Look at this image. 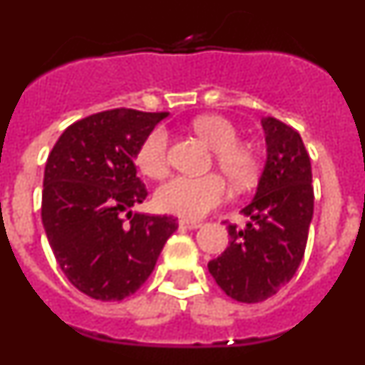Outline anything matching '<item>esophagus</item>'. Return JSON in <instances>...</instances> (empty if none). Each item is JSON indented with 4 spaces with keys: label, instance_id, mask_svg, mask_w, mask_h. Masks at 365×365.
Segmentation results:
<instances>
[{
    "label": "esophagus",
    "instance_id": "34e87169",
    "mask_svg": "<svg viewBox=\"0 0 365 365\" xmlns=\"http://www.w3.org/2000/svg\"><path fill=\"white\" fill-rule=\"evenodd\" d=\"M179 225L182 228H188V230H197V228L201 227V222H199V221H190V219H180Z\"/></svg>",
    "mask_w": 365,
    "mask_h": 365
}]
</instances>
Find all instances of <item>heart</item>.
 Returning <instances> with one entry per match:
<instances>
[{
  "mask_svg": "<svg viewBox=\"0 0 365 365\" xmlns=\"http://www.w3.org/2000/svg\"><path fill=\"white\" fill-rule=\"evenodd\" d=\"M192 130L210 148L221 172L237 186L248 185L257 173V155L248 144L240 143L237 128L221 115H199ZM135 164L151 179H163L170 170L168 131L157 125L144 137L135 153ZM228 195L227 182L212 173L206 177H173L157 190L155 205L166 214L185 219H201L217 208Z\"/></svg>",
  "mask_w": 365,
  "mask_h": 365,
  "instance_id": "b5f03b06",
  "label": "heart"
}]
</instances>
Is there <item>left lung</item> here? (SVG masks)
<instances>
[{
	"mask_svg": "<svg viewBox=\"0 0 365 365\" xmlns=\"http://www.w3.org/2000/svg\"><path fill=\"white\" fill-rule=\"evenodd\" d=\"M267 160L256 195L241 214L240 230L228 225L230 247L208 263L215 283L235 302L257 303L292 279L303 259L314 210L311 159L291 125L261 118Z\"/></svg>",
	"mask_w": 365,
	"mask_h": 365,
	"instance_id": "1",
	"label": "left lung"
}]
</instances>
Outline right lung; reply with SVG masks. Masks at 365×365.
I'll return each mask as SVG.
<instances>
[{"label": "right lung", "mask_w": 365, "mask_h": 365, "mask_svg": "<svg viewBox=\"0 0 365 365\" xmlns=\"http://www.w3.org/2000/svg\"><path fill=\"white\" fill-rule=\"evenodd\" d=\"M166 117L125 108L96 113L71 124L49 153L41 222L60 269L91 298L118 302L137 292L177 230V219L130 210L148 195L135 153Z\"/></svg>", "instance_id": "obj_1"}]
</instances>
